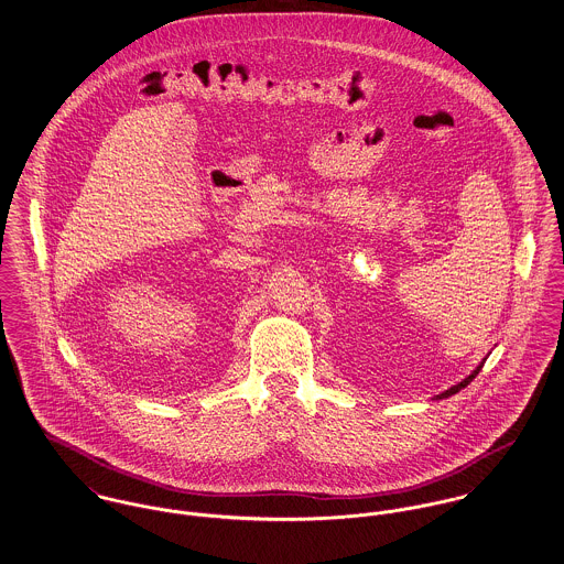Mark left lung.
Listing matches in <instances>:
<instances>
[{
    "label": "left lung",
    "mask_w": 564,
    "mask_h": 564,
    "mask_svg": "<svg viewBox=\"0 0 564 564\" xmlns=\"http://www.w3.org/2000/svg\"><path fill=\"white\" fill-rule=\"evenodd\" d=\"M482 364H485V361H480V364H478V366H476V370H471V375H467V377H465V379H463L462 383H457V386H453V388H451V390H446V392H442V394H437V397H435V399H448V397H453V394H457V392H459V390H463V388H465V386H469V381H471V379H474V377H476V375H478V372H480V368H482Z\"/></svg>",
    "instance_id": "left-lung-1"
}]
</instances>
